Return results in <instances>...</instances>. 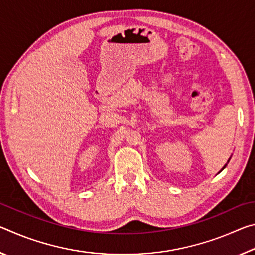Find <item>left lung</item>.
Listing matches in <instances>:
<instances>
[{
  "instance_id": "1",
  "label": "left lung",
  "mask_w": 255,
  "mask_h": 255,
  "mask_svg": "<svg viewBox=\"0 0 255 255\" xmlns=\"http://www.w3.org/2000/svg\"><path fill=\"white\" fill-rule=\"evenodd\" d=\"M231 157H232V156H231ZM231 157H230V158H228V161H227V163L225 164V165H224V166H223V169H222L221 171H219V172H222V171H223L224 169H225V167H226V165H227V164H228V162H230V159H231ZM219 172H218V173H219Z\"/></svg>"
}]
</instances>
